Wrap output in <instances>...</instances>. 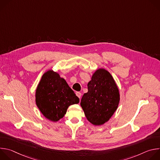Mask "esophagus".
Listing matches in <instances>:
<instances>
[{"label": "esophagus", "instance_id": "1", "mask_svg": "<svg viewBox=\"0 0 160 160\" xmlns=\"http://www.w3.org/2000/svg\"><path fill=\"white\" fill-rule=\"evenodd\" d=\"M76 95H77V96L78 98H80V99L81 96H82L81 92H76Z\"/></svg>", "mask_w": 160, "mask_h": 160}]
</instances>
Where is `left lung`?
<instances>
[{
  "label": "left lung",
  "instance_id": "8db88e82",
  "mask_svg": "<svg viewBox=\"0 0 160 160\" xmlns=\"http://www.w3.org/2000/svg\"><path fill=\"white\" fill-rule=\"evenodd\" d=\"M88 92L80 105L87 120L96 126L108 122L117 111L120 99L119 88L111 73L99 68L88 83Z\"/></svg>",
  "mask_w": 160,
  "mask_h": 160
}]
</instances>
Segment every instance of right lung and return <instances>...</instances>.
I'll use <instances>...</instances> for the list:
<instances>
[{
    "instance_id": "add662e5",
    "label": "right lung",
    "mask_w": 160,
    "mask_h": 160,
    "mask_svg": "<svg viewBox=\"0 0 160 160\" xmlns=\"http://www.w3.org/2000/svg\"><path fill=\"white\" fill-rule=\"evenodd\" d=\"M79 98L59 74L45 72L35 90V102L42 115L56 122L63 118L70 105L78 104Z\"/></svg>"
}]
</instances>
